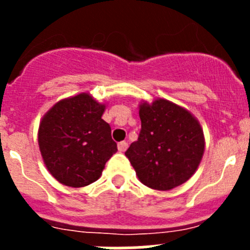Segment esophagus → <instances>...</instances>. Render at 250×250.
Listing matches in <instances>:
<instances>
[{
	"label": "esophagus",
	"instance_id": "esophagus-1",
	"mask_svg": "<svg viewBox=\"0 0 250 250\" xmlns=\"http://www.w3.org/2000/svg\"><path fill=\"white\" fill-rule=\"evenodd\" d=\"M118 149H119V151H120V152L126 151V149H127V143H126V141H121V143H119V144H118Z\"/></svg>",
	"mask_w": 250,
	"mask_h": 250
}]
</instances>
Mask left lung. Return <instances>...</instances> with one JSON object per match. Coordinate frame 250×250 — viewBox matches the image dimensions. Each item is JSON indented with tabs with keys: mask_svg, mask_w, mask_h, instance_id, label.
<instances>
[{
	"mask_svg": "<svg viewBox=\"0 0 250 250\" xmlns=\"http://www.w3.org/2000/svg\"><path fill=\"white\" fill-rule=\"evenodd\" d=\"M141 131L125 155L147 188L171 190L188 182L199 167L205 138L198 119L167 99L139 105Z\"/></svg>",
	"mask_w": 250,
	"mask_h": 250,
	"instance_id": "8db88e82",
	"label": "left lung"
}]
</instances>
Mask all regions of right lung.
<instances>
[{"label": "right lung", "instance_id": "1", "mask_svg": "<svg viewBox=\"0 0 250 250\" xmlns=\"http://www.w3.org/2000/svg\"><path fill=\"white\" fill-rule=\"evenodd\" d=\"M105 109L106 104L81 92L57 101L40 121L43 164L62 185L83 188L96 182L118 151L111 127L101 119Z\"/></svg>", "mask_w": 250, "mask_h": 250}]
</instances>
